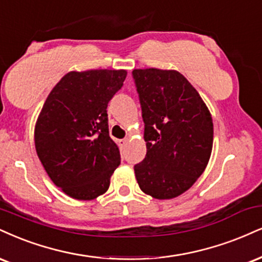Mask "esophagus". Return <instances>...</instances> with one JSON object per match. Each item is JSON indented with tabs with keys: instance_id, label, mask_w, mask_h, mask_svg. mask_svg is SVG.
Returning <instances> with one entry per match:
<instances>
[{
	"instance_id": "34e87169",
	"label": "esophagus",
	"mask_w": 262,
	"mask_h": 262,
	"mask_svg": "<svg viewBox=\"0 0 262 262\" xmlns=\"http://www.w3.org/2000/svg\"><path fill=\"white\" fill-rule=\"evenodd\" d=\"M127 144H128V140H127V139L119 140V146H121L122 150L125 149V146H127Z\"/></svg>"
}]
</instances>
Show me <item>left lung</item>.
Segmentation results:
<instances>
[{"label":"left lung","mask_w":262,"mask_h":262,"mask_svg":"<svg viewBox=\"0 0 262 262\" xmlns=\"http://www.w3.org/2000/svg\"><path fill=\"white\" fill-rule=\"evenodd\" d=\"M133 77L146 141L135 178L145 194L173 199L191 188L209 163L212 117L196 89L174 69H134Z\"/></svg>","instance_id":"1"}]
</instances>
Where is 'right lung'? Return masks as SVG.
Returning a JSON list of instances; mask_svg holds the SVG:
<instances>
[{"instance_id":"1","label":"right lung","mask_w":262,"mask_h":262,"mask_svg":"<svg viewBox=\"0 0 262 262\" xmlns=\"http://www.w3.org/2000/svg\"><path fill=\"white\" fill-rule=\"evenodd\" d=\"M125 77L124 69L69 72L39 113L36 154L53 184L73 199L105 194L121 163L117 144L110 138L106 108Z\"/></svg>"}]
</instances>
